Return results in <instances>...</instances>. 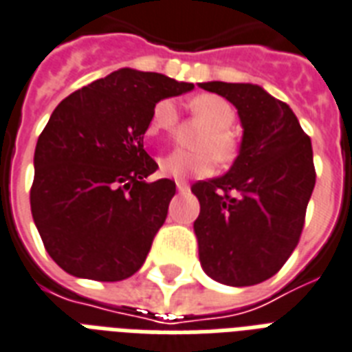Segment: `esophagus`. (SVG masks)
I'll use <instances>...</instances> for the list:
<instances>
[{
    "mask_svg": "<svg viewBox=\"0 0 352 352\" xmlns=\"http://www.w3.org/2000/svg\"><path fill=\"white\" fill-rule=\"evenodd\" d=\"M175 184H177V192H179V194H186L188 190H190V188H188V182L184 181H177Z\"/></svg>",
    "mask_w": 352,
    "mask_h": 352,
    "instance_id": "obj_1",
    "label": "esophagus"
}]
</instances>
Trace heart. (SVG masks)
Wrapping results in <instances>:
<instances>
[{
	"mask_svg": "<svg viewBox=\"0 0 352 352\" xmlns=\"http://www.w3.org/2000/svg\"><path fill=\"white\" fill-rule=\"evenodd\" d=\"M190 111L194 116H197L208 125V131L199 140L201 149L210 151L221 164L230 162L234 158L238 144H236L234 134L229 129L236 118L234 109L230 107L229 101L219 96H214V94H201L190 101ZM177 122H179V114H177L173 101L162 99L151 111V118L147 123V136L171 133L175 129ZM210 153L175 149V151L160 157L158 166H160V171L171 179L206 177L214 168V159L210 157Z\"/></svg>",
	"mask_w": 352,
	"mask_h": 352,
	"instance_id": "b5f03b06",
	"label": "heart"
}]
</instances>
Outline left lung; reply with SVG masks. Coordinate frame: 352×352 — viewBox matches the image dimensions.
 I'll list each match as a JSON object with an SVG mask.
<instances>
[{"instance_id":"1","label":"left lung","mask_w":352,"mask_h":352,"mask_svg":"<svg viewBox=\"0 0 352 352\" xmlns=\"http://www.w3.org/2000/svg\"><path fill=\"white\" fill-rule=\"evenodd\" d=\"M234 104L241 144L230 170L192 184L203 272L227 286L264 283L294 253L316 184L312 144L288 104L251 82H199Z\"/></svg>"}]
</instances>
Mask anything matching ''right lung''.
<instances>
[{"label":"right lung","mask_w":352,"mask_h":352,"mask_svg":"<svg viewBox=\"0 0 352 352\" xmlns=\"http://www.w3.org/2000/svg\"><path fill=\"white\" fill-rule=\"evenodd\" d=\"M194 90L122 68L63 99L34 149L31 212L45 251L79 278L116 283L138 272L164 225L175 182L146 179L157 162L144 134L158 101Z\"/></svg>","instance_id":"1"}]
</instances>
